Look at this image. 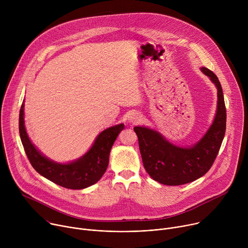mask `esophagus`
<instances>
[{"label": "esophagus", "instance_id": "1", "mask_svg": "<svg viewBox=\"0 0 248 248\" xmlns=\"http://www.w3.org/2000/svg\"><path fill=\"white\" fill-rule=\"evenodd\" d=\"M128 120L131 123H139L141 120H142V116H141V114L138 112H133L129 115Z\"/></svg>", "mask_w": 248, "mask_h": 248}]
</instances>
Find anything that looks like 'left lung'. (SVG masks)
Wrapping results in <instances>:
<instances>
[{"mask_svg": "<svg viewBox=\"0 0 248 248\" xmlns=\"http://www.w3.org/2000/svg\"><path fill=\"white\" fill-rule=\"evenodd\" d=\"M218 90V108L213 124L199 142L190 148L174 146L159 132L135 126L143 166L151 178L166 186H181L196 181L213 165L226 132L227 111L221 83L212 70L202 67Z\"/></svg>", "mask_w": 248, "mask_h": 248, "instance_id": "8db88e82", "label": "left lung"}]
</instances>
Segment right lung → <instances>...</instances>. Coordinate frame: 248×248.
<instances>
[{
    "label": "right lung",
    "instance_id": "right-lung-1",
    "mask_svg": "<svg viewBox=\"0 0 248 248\" xmlns=\"http://www.w3.org/2000/svg\"><path fill=\"white\" fill-rule=\"evenodd\" d=\"M22 103L19 111V135L25 154L37 172L54 184L69 189H82L96 184L109 165L111 148L124 124H121L102 131L89 151L78 161L69 164H58L43 156L26 133L23 120Z\"/></svg>",
    "mask_w": 248,
    "mask_h": 248
}]
</instances>
